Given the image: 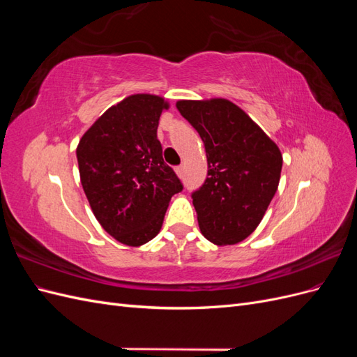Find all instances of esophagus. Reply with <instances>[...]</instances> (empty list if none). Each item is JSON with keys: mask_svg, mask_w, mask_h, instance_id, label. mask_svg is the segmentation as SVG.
<instances>
[{"mask_svg": "<svg viewBox=\"0 0 357 357\" xmlns=\"http://www.w3.org/2000/svg\"><path fill=\"white\" fill-rule=\"evenodd\" d=\"M176 172H177V176H178V177H181V176H183V167H181V165L176 167Z\"/></svg>", "mask_w": 357, "mask_h": 357, "instance_id": "esophagus-1", "label": "esophagus"}]
</instances>
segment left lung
<instances>
[{"instance_id": "1", "label": "left lung", "mask_w": 357, "mask_h": 357, "mask_svg": "<svg viewBox=\"0 0 357 357\" xmlns=\"http://www.w3.org/2000/svg\"><path fill=\"white\" fill-rule=\"evenodd\" d=\"M177 110L197 129L208 172L192 192L202 235L218 245L245 240L274 198L283 158L277 144L228 100L178 101Z\"/></svg>"}]
</instances>
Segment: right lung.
I'll use <instances>...</instances> for the list:
<instances>
[{"label": "right lung", "instance_id": "1", "mask_svg": "<svg viewBox=\"0 0 357 357\" xmlns=\"http://www.w3.org/2000/svg\"><path fill=\"white\" fill-rule=\"evenodd\" d=\"M165 109L160 96H128L86 131L77 147L82 186L95 218L126 245L155 238L171 197L183 190L158 139Z\"/></svg>", "mask_w": 357, "mask_h": 357}]
</instances>
